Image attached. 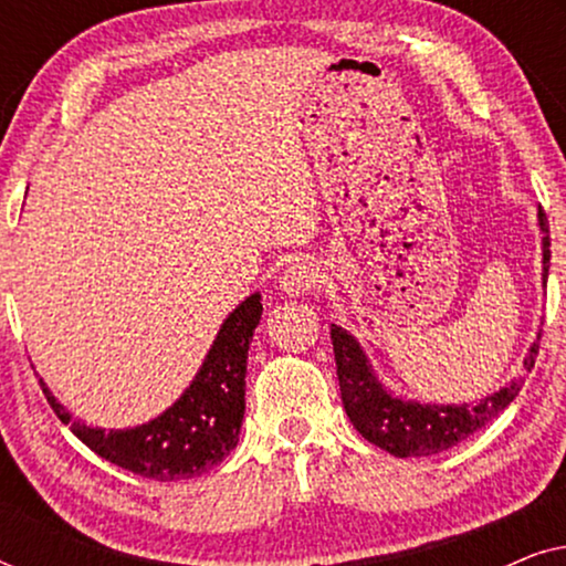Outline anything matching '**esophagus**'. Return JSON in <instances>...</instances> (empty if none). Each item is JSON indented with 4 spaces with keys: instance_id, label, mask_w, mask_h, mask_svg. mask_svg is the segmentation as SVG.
I'll return each instance as SVG.
<instances>
[{
    "instance_id": "34e87169",
    "label": "esophagus",
    "mask_w": 566,
    "mask_h": 566,
    "mask_svg": "<svg viewBox=\"0 0 566 566\" xmlns=\"http://www.w3.org/2000/svg\"><path fill=\"white\" fill-rule=\"evenodd\" d=\"M319 283H322L319 268L312 265V262L301 260L285 268V273L281 277V291L285 296H304V293L314 291Z\"/></svg>"
}]
</instances>
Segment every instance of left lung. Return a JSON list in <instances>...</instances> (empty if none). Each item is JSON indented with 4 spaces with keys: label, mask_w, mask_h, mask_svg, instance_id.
I'll return each mask as SVG.
<instances>
[{
    "label": "left lung",
    "mask_w": 566,
    "mask_h": 566,
    "mask_svg": "<svg viewBox=\"0 0 566 566\" xmlns=\"http://www.w3.org/2000/svg\"><path fill=\"white\" fill-rule=\"evenodd\" d=\"M538 227L544 231V283L548 277V223L546 213L538 211ZM332 347H335L339 394H343L345 412L368 443L389 451L397 459H412V455H436L448 448L459 446L461 440L474 436L486 422L494 420L510 401L521 391L523 378H515L490 397L471 401V405H422L394 397L384 389L370 366L368 355L363 353L358 339L350 332L332 324ZM538 339L531 345L528 358L523 360L525 368H533L538 355Z\"/></svg>",
    "instance_id": "1"
}]
</instances>
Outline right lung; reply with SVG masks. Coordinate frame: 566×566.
Segmentation results:
<instances>
[{"mask_svg": "<svg viewBox=\"0 0 566 566\" xmlns=\"http://www.w3.org/2000/svg\"><path fill=\"white\" fill-rule=\"evenodd\" d=\"M260 293L247 296L216 335L203 366L172 407L154 420L126 430H103L76 422L49 386L45 399L64 424L99 459L154 482H180L213 469L239 443L244 420L247 350L260 324Z\"/></svg>", "mask_w": 566, "mask_h": 566, "instance_id": "1", "label": "right lung"}]
</instances>
